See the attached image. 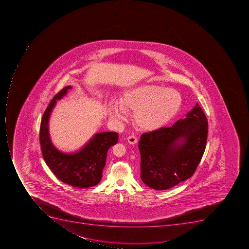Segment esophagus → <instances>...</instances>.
I'll return each mask as SVG.
<instances>
[{"label":"esophagus","instance_id":"1","mask_svg":"<svg viewBox=\"0 0 249 249\" xmlns=\"http://www.w3.org/2000/svg\"><path fill=\"white\" fill-rule=\"evenodd\" d=\"M127 140L129 142V144H131V145H134L135 143H137L138 142V139L135 137V135H130V136L127 137Z\"/></svg>","mask_w":249,"mask_h":249}]
</instances>
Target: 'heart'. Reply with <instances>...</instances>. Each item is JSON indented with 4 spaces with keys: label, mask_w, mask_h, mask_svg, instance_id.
I'll list each match as a JSON object with an SVG mask.
<instances>
[{
    "label": "heart",
    "mask_w": 249,
    "mask_h": 249,
    "mask_svg": "<svg viewBox=\"0 0 249 249\" xmlns=\"http://www.w3.org/2000/svg\"><path fill=\"white\" fill-rule=\"evenodd\" d=\"M182 97L173 89L145 85L122 95L121 103L111 101L110 118L116 122L125 119L127 110H134V120L140 128L157 130L170 122L180 110Z\"/></svg>",
    "instance_id": "heart-1"
}]
</instances>
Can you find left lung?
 <instances>
[{"instance_id":"left-lung-1","label":"left lung","mask_w":249,"mask_h":249,"mask_svg":"<svg viewBox=\"0 0 249 249\" xmlns=\"http://www.w3.org/2000/svg\"><path fill=\"white\" fill-rule=\"evenodd\" d=\"M207 135L208 121L198 104L171 127L142 134L139 149L143 183L167 190L191 178L202 160Z\"/></svg>"}]
</instances>
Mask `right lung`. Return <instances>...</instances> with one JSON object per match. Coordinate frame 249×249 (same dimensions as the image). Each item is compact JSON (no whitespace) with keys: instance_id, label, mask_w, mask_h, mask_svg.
<instances>
[{"instance_id":"add662e5","label":"right lung","mask_w":249,"mask_h":249,"mask_svg":"<svg viewBox=\"0 0 249 249\" xmlns=\"http://www.w3.org/2000/svg\"><path fill=\"white\" fill-rule=\"evenodd\" d=\"M71 87L68 86L55 95L46 109L40 124L39 142L42 155L47 166L59 180L75 188L94 186L102 178L108 149L118 142V134L114 131L97 133L76 152L62 153L51 142L49 118L57 100L67 94Z\"/></svg>"}]
</instances>
